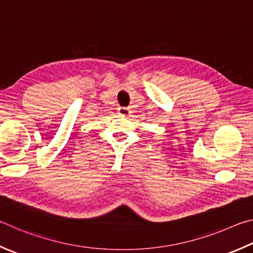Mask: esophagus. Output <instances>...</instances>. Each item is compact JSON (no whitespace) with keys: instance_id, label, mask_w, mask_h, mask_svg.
<instances>
[{"instance_id":"obj_1","label":"esophagus","mask_w":253,"mask_h":253,"mask_svg":"<svg viewBox=\"0 0 253 253\" xmlns=\"http://www.w3.org/2000/svg\"><path fill=\"white\" fill-rule=\"evenodd\" d=\"M118 113L119 115H121V117H130L131 114V110L129 108H126V106H121V108L118 109Z\"/></svg>"}]
</instances>
